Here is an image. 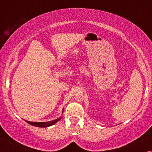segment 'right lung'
<instances>
[{"mask_svg":"<svg viewBox=\"0 0 152 152\" xmlns=\"http://www.w3.org/2000/svg\"><path fill=\"white\" fill-rule=\"evenodd\" d=\"M61 117H60L55 120L51 121H48V122H32V121H26V120H25V121H26L27 123H29V124H30L31 125L35 126V127H50V126L56 124V123L58 121L61 120Z\"/></svg>","mask_w":152,"mask_h":152,"instance_id":"right-lung-1","label":"right lung"}]
</instances>
